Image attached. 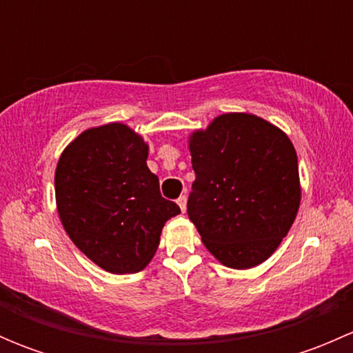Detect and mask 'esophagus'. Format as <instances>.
<instances>
[{"mask_svg": "<svg viewBox=\"0 0 353 353\" xmlns=\"http://www.w3.org/2000/svg\"><path fill=\"white\" fill-rule=\"evenodd\" d=\"M186 203H188L186 194H181V196L177 198V205H179V208L183 210V212H186Z\"/></svg>", "mask_w": 353, "mask_h": 353, "instance_id": "esophagus-1", "label": "esophagus"}]
</instances>
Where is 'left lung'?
Here are the masks:
<instances>
[{
    "mask_svg": "<svg viewBox=\"0 0 353 353\" xmlns=\"http://www.w3.org/2000/svg\"><path fill=\"white\" fill-rule=\"evenodd\" d=\"M194 179L188 216L229 268L273 254L301 203L299 163L285 133L251 114L219 116L190 140Z\"/></svg>",
    "mask_w": 353,
    "mask_h": 353,
    "instance_id": "obj_1",
    "label": "left lung"
}]
</instances>
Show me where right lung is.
<instances>
[{
  "mask_svg": "<svg viewBox=\"0 0 353 353\" xmlns=\"http://www.w3.org/2000/svg\"><path fill=\"white\" fill-rule=\"evenodd\" d=\"M148 147L121 123L83 131L56 167V201L74 245L105 272L137 273L154 258L160 232L181 213L162 198L147 167Z\"/></svg>",
  "mask_w": 353,
  "mask_h": 353,
  "instance_id": "right-lung-1",
  "label": "right lung"
}]
</instances>
